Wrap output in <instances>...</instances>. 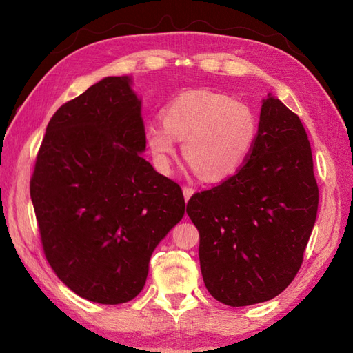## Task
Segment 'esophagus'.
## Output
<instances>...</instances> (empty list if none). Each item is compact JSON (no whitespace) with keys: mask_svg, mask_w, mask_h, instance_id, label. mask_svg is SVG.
Returning <instances> with one entry per match:
<instances>
[{"mask_svg":"<svg viewBox=\"0 0 353 353\" xmlns=\"http://www.w3.org/2000/svg\"><path fill=\"white\" fill-rule=\"evenodd\" d=\"M194 192H196V191H194L192 188H190V186H183V197H185V201H188V200L192 197Z\"/></svg>","mask_w":353,"mask_h":353,"instance_id":"obj_1","label":"esophagus"}]
</instances>
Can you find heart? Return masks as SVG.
I'll use <instances>...</instances> for the list:
<instances>
[{
  "label": "heart",
  "instance_id": "b5f03b06",
  "mask_svg": "<svg viewBox=\"0 0 353 353\" xmlns=\"http://www.w3.org/2000/svg\"><path fill=\"white\" fill-rule=\"evenodd\" d=\"M163 124L145 129V144L161 170H168L177 139L185 159L206 182L224 181L243 167L258 137V118L245 101L197 89L162 109Z\"/></svg>",
  "mask_w": 353,
  "mask_h": 353
}]
</instances>
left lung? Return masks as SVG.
I'll return each instance as SVG.
<instances>
[{
    "instance_id": "obj_1",
    "label": "left lung",
    "mask_w": 353,
    "mask_h": 353,
    "mask_svg": "<svg viewBox=\"0 0 353 353\" xmlns=\"http://www.w3.org/2000/svg\"><path fill=\"white\" fill-rule=\"evenodd\" d=\"M317 208L308 134L299 117L268 94L249 159L186 206L200 234V268L211 296L249 306L281 294L302 265Z\"/></svg>"
}]
</instances>
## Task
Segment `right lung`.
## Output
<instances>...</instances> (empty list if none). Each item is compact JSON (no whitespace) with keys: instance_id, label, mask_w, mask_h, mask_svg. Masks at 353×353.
I'll list each match as a JSON object with an SVG mask.
<instances>
[{"instance_id":"add662e5","label":"right lung","mask_w":353,"mask_h":353,"mask_svg":"<svg viewBox=\"0 0 353 353\" xmlns=\"http://www.w3.org/2000/svg\"><path fill=\"white\" fill-rule=\"evenodd\" d=\"M144 152L141 99L129 76L104 77L47 125L30 197L48 264L86 301L137 297L153 250L185 215L181 186Z\"/></svg>"}]
</instances>
